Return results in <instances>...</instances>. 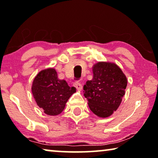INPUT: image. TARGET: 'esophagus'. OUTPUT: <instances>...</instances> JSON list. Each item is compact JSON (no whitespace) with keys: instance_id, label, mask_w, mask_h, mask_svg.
I'll list each match as a JSON object with an SVG mask.
<instances>
[{"instance_id":"34e87169","label":"esophagus","mask_w":158,"mask_h":158,"mask_svg":"<svg viewBox=\"0 0 158 158\" xmlns=\"http://www.w3.org/2000/svg\"><path fill=\"white\" fill-rule=\"evenodd\" d=\"M73 85H74V87H76V88L77 89V90H79V91H81V90H82V85H81V83H80L79 82H74Z\"/></svg>"}]
</instances>
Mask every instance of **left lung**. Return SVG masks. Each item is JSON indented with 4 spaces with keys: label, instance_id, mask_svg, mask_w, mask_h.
I'll return each mask as SVG.
<instances>
[{
    "label": "left lung",
    "instance_id": "left-lung-1",
    "mask_svg": "<svg viewBox=\"0 0 158 158\" xmlns=\"http://www.w3.org/2000/svg\"><path fill=\"white\" fill-rule=\"evenodd\" d=\"M93 77L83 87L84 96L90 110L106 118L117 110L125 94L127 78L114 63L98 62L93 67Z\"/></svg>",
    "mask_w": 158,
    "mask_h": 158
}]
</instances>
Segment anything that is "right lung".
<instances>
[{
    "label": "right lung",
    "instance_id": "obj_1",
    "mask_svg": "<svg viewBox=\"0 0 158 158\" xmlns=\"http://www.w3.org/2000/svg\"><path fill=\"white\" fill-rule=\"evenodd\" d=\"M34 98L44 112L50 116H56L64 110L65 103L76 87H69L66 81L58 78L54 69H47L40 71L36 76L31 86Z\"/></svg>",
    "mask_w": 158,
    "mask_h": 158
}]
</instances>
